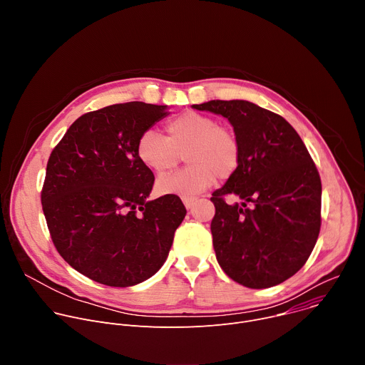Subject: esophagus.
<instances>
[{"instance_id":"34e87169","label":"esophagus","mask_w":365,"mask_h":365,"mask_svg":"<svg viewBox=\"0 0 365 365\" xmlns=\"http://www.w3.org/2000/svg\"><path fill=\"white\" fill-rule=\"evenodd\" d=\"M183 205L186 206V210H190V207L195 205V202L197 200L196 197H183Z\"/></svg>"}]
</instances>
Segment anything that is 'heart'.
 Returning <instances> with one entry per match:
<instances>
[{
    "label": "heart",
    "mask_w": 365,
    "mask_h": 365,
    "mask_svg": "<svg viewBox=\"0 0 365 365\" xmlns=\"http://www.w3.org/2000/svg\"><path fill=\"white\" fill-rule=\"evenodd\" d=\"M168 137L154 130L144 131L137 141L140 162L155 173L175 169L182 154L187 168L160 176L155 187L163 195L192 197L214 185L215 179L232 178L241 165V143L237 133L220 125L210 115L186 111L166 124Z\"/></svg>",
    "instance_id": "obj_1"
}]
</instances>
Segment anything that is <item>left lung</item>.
<instances>
[{"label": "left lung", "mask_w": 365, "mask_h": 365, "mask_svg": "<svg viewBox=\"0 0 365 365\" xmlns=\"http://www.w3.org/2000/svg\"><path fill=\"white\" fill-rule=\"evenodd\" d=\"M228 118L241 143V165L212 193V242L222 270L250 289H267L296 274L321 231L319 172L296 130L248 101L193 106ZM243 199L228 205L225 196ZM252 203L248 208L246 205Z\"/></svg>", "instance_id": "1"}]
</instances>
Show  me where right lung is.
I'll list each match as a JSON object with an SVG mask.
<instances>
[{
  "mask_svg": "<svg viewBox=\"0 0 365 365\" xmlns=\"http://www.w3.org/2000/svg\"><path fill=\"white\" fill-rule=\"evenodd\" d=\"M166 106L115 103L79 117L51 151L41 189L58 252L101 284L128 287L163 266L186 210L176 195L147 200L153 172L137 141Z\"/></svg>",
  "mask_w": 365,
  "mask_h": 365,
  "instance_id": "obj_1",
  "label": "right lung"
}]
</instances>
